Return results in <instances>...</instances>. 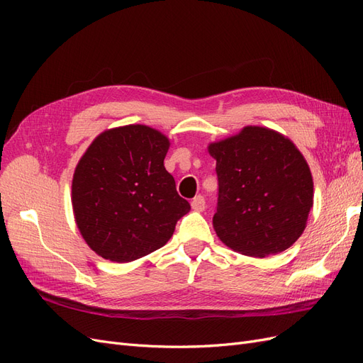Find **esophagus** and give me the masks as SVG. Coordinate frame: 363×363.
<instances>
[{"label":"esophagus","instance_id":"obj_1","mask_svg":"<svg viewBox=\"0 0 363 363\" xmlns=\"http://www.w3.org/2000/svg\"><path fill=\"white\" fill-rule=\"evenodd\" d=\"M191 206H192V211H195V212H203L204 207H206L204 196H203V195H196L195 199L192 200Z\"/></svg>","mask_w":363,"mask_h":363}]
</instances>
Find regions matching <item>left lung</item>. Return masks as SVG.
I'll list each match as a JSON object with an SVG mask.
<instances>
[{"label": "left lung", "mask_w": 363, "mask_h": 363, "mask_svg": "<svg viewBox=\"0 0 363 363\" xmlns=\"http://www.w3.org/2000/svg\"><path fill=\"white\" fill-rule=\"evenodd\" d=\"M207 151L216 160L219 240L251 257L288 250L313 206L312 172L294 142L276 130L247 125Z\"/></svg>", "instance_id": "1"}]
</instances>
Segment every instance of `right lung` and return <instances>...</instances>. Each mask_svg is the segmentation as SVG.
I'll return each mask as SVG.
<instances>
[{
    "instance_id": "add662e5",
    "label": "right lung",
    "mask_w": 363,
    "mask_h": 363,
    "mask_svg": "<svg viewBox=\"0 0 363 363\" xmlns=\"http://www.w3.org/2000/svg\"><path fill=\"white\" fill-rule=\"evenodd\" d=\"M169 139L144 124L98 135L72 177L75 224L98 256L125 263L159 250L191 204L164 169Z\"/></svg>"
}]
</instances>
